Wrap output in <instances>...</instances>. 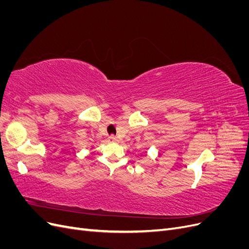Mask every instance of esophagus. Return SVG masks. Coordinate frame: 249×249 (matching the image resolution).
Instances as JSON below:
<instances>
[{"label": "esophagus", "mask_w": 249, "mask_h": 249, "mask_svg": "<svg viewBox=\"0 0 249 249\" xmlns=\"http://www.w3.org/2000/svg\"><path fill=\"white\" fill-rule=\"evenodd\" d=\"M108 141H109V142H117V141H118V138L115 137V136H110V137L108 138Z\"/></svg>", "instance_id": "1"}]
</instances>
